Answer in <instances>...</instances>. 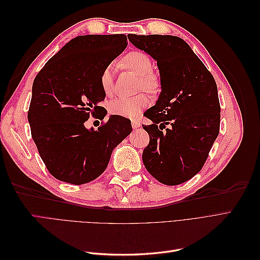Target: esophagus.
Returning a JSON list of instances; mask_svg holds the SVG:
<instances>
[{"mask_svg": "<svg viewBox=\"0 0 260 260\" xmlns=\"http://www.w3.org/2000/svg\"><path fill=\"white\" fill-rule=\"evenodd\" d=\"M131 124H132V128L133 129H138V128L141 127V123L138 120H132Z\"/></svg>", "mask_w": 260, "mask_h": 260, "instance_id": "obj_1", "label": "esophagus"}]
</instances>
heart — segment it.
<instances>
[{
    "instance_id": "heart-1",
    "label": "heart",
    "mask_w": 260,
    "mask_h": 260,
    "mask_svg": "<svg viewBox=\"0 0 260 260\" xmlns=\"http://www.w3.org/2000/svg\"><path fill=\"white\" fill-rule=\"evenodd\" d=\"M127 66L136 73L141 80L142 88L149 93H156L159 90V79L153 74V61L147 54L135 51L129 53L124 58ZM101 85L105 93H111L113 90V66L105 67L101 75ZM147 105V99L143 94L137 96H118L111 101L108 111L112 115L124 118H135Z\"/></svg>"
}]
</instances>
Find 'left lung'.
I'll list each match as a JSON object with an SVG mask.
<instances>
[{
    "mask_svg": "<svg viewBox=\"0 0 260 260\" xmlns=\"http://www.w3.org/2000/svg\"><path fill=\"white\" fill-rule=\"evenodd\" d=\"M128 39L157 61L160 76L158 100L144 113L152 123L143 124L149 136L143 164L160 183L181 184L202 169L219 135L216 81L183 39L161 35Z\"/></svg>",
    "mask_w": 260,
    "mask_h": 260,
    "instance_id": "1",
    "label": "left lung"
}]
</instances>
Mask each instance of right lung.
Instances as JSON below:
<instances>
[{
  "label": "right lung",
  "instance_id": "1",
  "mask_svg": "<svg viewBox=\"0 0 260 260\" xmlns=\"http://www.w3.org/2000/svg\"><path fill=\"white\" fill-rule=\"evenodd\" d=\"M127 44L124 35L79 36L37 75L28 121L39 154L57 180L79 185L96 179L113 149L131 133L130 120L116 115L98 130L84 125L91 115L100 119L107 115L99 106L106 96L101 75Z\"/></svg>",
  "mask_w": 260,
  "mask_h": 260
}]
</instances>
